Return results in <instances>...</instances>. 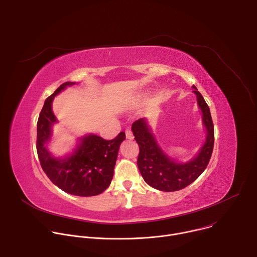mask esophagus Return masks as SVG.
<instances>
[{
  "mask_svg": "<svg viewBox=\"0 0 257 257\" xmlns=\"http://www.w3.org/2000/svg\"><path fill=\"white\" fill-rule=\"evenodd\" d=\"M125 133H126V138H127V139H130V140H131V139L134 138V135H133L131 129H129V128L126 129V130H125Z\"/></svg>",
  "mask_w": 257,
  "mask_h": 257,
  "instance_id": "obj_1",
  "label": "esophagus"
}]
</instances>
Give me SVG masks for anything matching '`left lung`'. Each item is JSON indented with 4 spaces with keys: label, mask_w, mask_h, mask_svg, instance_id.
Returning <instances> with one entry per match:
<instances>
[{
    "label": "left lung",
    "mask_w": 257,
    "mask_h": 257,
    "mask_svg": "<svg viewBox=\"0 0 257 257\" xmlns=\"http://www.w3.org/2000/svg\"><path fill=\"white\" fill-rule=\"evenodd\" d=\"M193 88L207 134L198 155L191 161L180 164L169 158L161 150L144 118L138 119L132 124V132L139 145L138 169L144 181L158 190L172 192L187 187L203 173L210 160L214 143L213 123L203 96L194 85Z\"/></svg>",
    "instance_id": "obj_1"
}]
</instances>
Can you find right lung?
<instances>
[{"label": "right lung", "mask_w": 257, "mask_h": 257, "mask_svg": "<svg viewBox=\"0 0 257 257\" xmlns=\"http://www.w3.org/2000/svg\"><path fill=\"white\" fill-rule=\"evenodd\" d=\"M73 84L75 83H63L46 99L36 128V151L44 172L61 190L77 196H94L111 184L120 144L126 135L120 132L116 138L104 140L89 134L80 138V143L71 156L64 159L54 158L46 148L52 136V126L57 122L52 102L66 86Z\"/></svg>", "instance_id": "obj_1"}]
</instances>
